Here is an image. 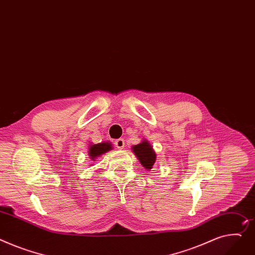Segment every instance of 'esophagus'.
<instances>
[{
	"instance_id": "obj_1",
	"label": "esophagus",
	"mask_w": 255,
	"mask_h": 255,
	"mask_svg": "<svg viewBox=\"0 0 255 255\" xmlns=\"http://www.w3.org/2000/svg\"><path fill=\"white\" fill-rule=\"evenodd\" d=\"M115 144H116V146H117L119 149H122V148H124V146H125V140H124L123 138H119V139H117V140L115 141Z\"/></svg>"
}]
</instances>
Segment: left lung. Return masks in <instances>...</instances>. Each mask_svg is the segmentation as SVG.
Listing matches in <instances>:
<instances>
[{
  "label": "left lung",
  "mask_w": 255,
  "mask_h": 255,
  "mask_svg": "<svg viewBox=\"0 0 255 255\" xmlns=\"http://www.w3.org/2000/svg\"><path fill=\"white\" fill-rule=\"evenodd\" d=\"M132 151L146 170H150L157 160V154L148 140L142 139L140 143L133 145Z\"/></svg>",
  "instance_id": "obj_1"
}]
</instances>
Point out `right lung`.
I'll use <instances>...</instances> for the list:
<instances>
[{
    "label": "right lung",
    "instance_id": "right-lung-1",
    "mask_svg": "<svg viewBox=\"0 0 255 255\" xmlns=\"http://www.w3.org/2000/svg\"><path fill=\"white\" fill-rule=\"evenodd\" d=\"M112 148H113V144L110 141H103V142L95 143V144L90 143L89 150H88L89 158L92 161H95V159H97L100 156H103L104 154H106V152H108Z\"/></svg>",
    "mask_w": 255,
    "mask_h": 255
}]
</instances>
